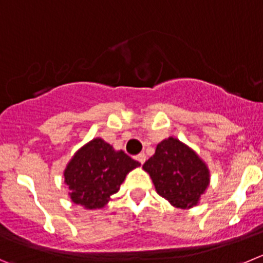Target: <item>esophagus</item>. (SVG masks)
<instances>
[{
	"label": "esophagus",
	"mask_w": 263,
	"mask_h": 263,
	"mask_svg": "<svg viewBox=\"0 0 263 263\" xmlns=\"http://www.w3.org/2000/svg\"><path fill=\"white\" fill-rule=\"evenodd\" d=\"M135 158H136V160L139 161L140 164H144V162H145V160H146V156H145V153H140V155H137Z\"/></svg>",
	"instance_id": "obj_1"
}]
</instances>
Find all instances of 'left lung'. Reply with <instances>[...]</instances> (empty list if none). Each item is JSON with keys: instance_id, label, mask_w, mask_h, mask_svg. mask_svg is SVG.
Returning <instances> with one entry per match:
<instances>
[{"instance_id": "obj_1", "label": "left lung", "mask_w": 263, "mask_h": 263, "mask_svg": "<svg viewBox=\"0 0 263 263\" xmlns=\"http://www.w3.org/2000/svg\"><path fill=\"white\" fill-rule=\"evenodd\" d=\"M143 169L152 178L158 195L181 210L199 204L211 179L205 161L173 136L157 144L155 155L145 161Z\"/></svg>"}]
</instances>
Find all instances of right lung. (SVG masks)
<instances>
[{
    "mask_svg": "<svg viewBox=\"0 0 263 263\" xmlns=\"http://www.w3.org/2000/svg\"><path fill=\"white\" fill-rule=\"evenodd\" d=\"M137 166L140 162L114 149L102 137H94L72 156L64 169L68 196L85 210L105 208L127 174Z\"/></svg>",
    "mask_w": 263,
    "mask_h": 263,
    "instance_id": "1",
    "label": "right lung"
}]
</instances>
